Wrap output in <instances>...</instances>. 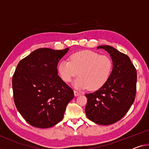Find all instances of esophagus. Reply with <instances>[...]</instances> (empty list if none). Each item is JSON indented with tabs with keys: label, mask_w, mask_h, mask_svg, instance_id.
<instances>
[{
	"label": "esophagus",
	"mask_w": 149,
	"mask_h": 149,
	"mask_svg": "<svg viewBox=\"0 0 149 149\" xmlns=\"http://www.w3.org/2000/svg\"><path fill=\"white\" fill-rule=\"evenodd\" d=\"M74 96H75V97H77V96L81 95V93H79V92H77V91H74Z\"/></svg>",
	"instance_id": "esophagus-1"
}]
</instances>
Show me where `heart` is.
Instances as JSON below:
<instances>
[{"label": "heart", "mask_w": 149, "mask_h": 149, "mask_svg": "<svg viewBox=\"0 0 149 149\" xmlns=\"http://www.w3.org/2000/svg\"><path fill=\"white\" fill-rule=\"evenodd\" d=\"M113 68V61L109 56L91 51L74 52L70 56V61L63 60L58 65V73L64 81L71 82L79 74L75 87L88 88L90 91L102 88L109 81Z\"/></svg>", "instance_id": "heart-1"}]
</instances>
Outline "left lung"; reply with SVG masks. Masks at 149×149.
I'll return each instance as SVG.
<instances>
[{
    "label": "left lung",
    "instance_id": "left-lung-1",
    "mask_svg": "<svg viewBox=\"0 0 149 149\" xmlns=\"http://www.w3.org/2000/svg\"><path fill=\"white\" fill-rule=\"evenodd\" d=\"M97 49L107 51L113 62L109 81L95 93L86 94L85 107L89 120L98 125L114 124L124 116L134 101L136 91V70L127 54L108 45Z\"/></svg>",
    "mask_w": 149,
    "mask_h": 149
}]
</instances>
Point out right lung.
Here are the masks:
<instances>
[{
	"label": "right lung",
	"instance_id": "obj_1",
	"mask_svg": "<svg viewBox=\"0 0 149 149\" xmlns=\"http://www.w3.org/2000/svg\"><path fill=\"white\" fill-rule=\"evenodd\" d=\"M68 49L35 50L22 58L13 76L14 102L29 125L46 129L63 120L74 92L58 75L57 65Z\"/></svg>",
	"mask_w": 149,
	"mask_h": 149
}]
</instances>
